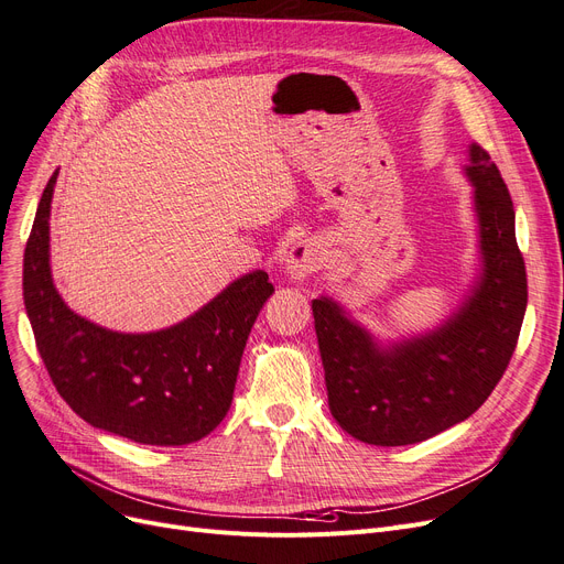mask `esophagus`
<instances>
[{
	"label": "esophagus",
	"instance_id": "obj_1",
	"mask_svg": "<svg viewBox=\"0 0 564 564\" xmlns=\"http://www.w3.org/2000/svg\"><path fill=\"white\" fill-rule=\"evenodd\" d=\"M324 247L317 240H299L291 245L286 257V273L294 280H305L314 273H319L324 265Z\"/></svg>",
	"mask_w": 564,
	"mask_h": 564
}]
</instances>
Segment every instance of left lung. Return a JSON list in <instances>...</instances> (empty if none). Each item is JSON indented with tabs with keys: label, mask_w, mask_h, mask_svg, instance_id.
Listing matches in <instances>:
<instances>
[{
	"label": "left lung",
	"mask_w": 564,
	"mask_h": 564,
	"mask_svg": "<svg viewBox=\"0 0 564 564\" xmlns=\"http://www.w3.org/2000/svg\"><path fill=\"white\" fill-rule=\"evenodd\" d=\"M469 162L484 273L440 330L379 349L333 301H312L330 414L366 444H416L475 414L498 387L521 335L528 275L511 196L481 145L469 148Z\"/></svg>",
	"instance_id": "1"
}]
</instances>
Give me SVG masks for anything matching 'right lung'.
Instances as JSON below:
<instances>
[{
  "label": "right lung",
  "mask_w": 564,
  "mask_h": 564,
  "mask_svg": "<svg viewBox=\"0 0 564 564\" xmlns=\"http://www.w3.org/2000/svg\"><path fill=\"white\" fill-rule=\"evenodd\" d=\"M57 171L41 194L22 265V296L36 349L57 393L89 425L120 437L180 446L227 416L247 337L273 284L263 270L227 286L183 324L145 335L112 333L59 299L48 263Z\"/></svg>",
  "instance_id": "right-lung-1"
}]
</instances>
